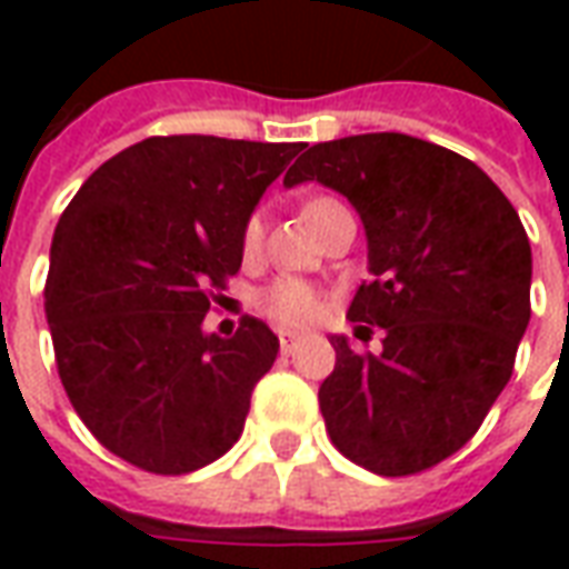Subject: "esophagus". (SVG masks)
Segmentation results:
<instances>
[{
	"label": "esophagus",
	"mask_w": 569,
	"mask_h": 569,
	"mask_svg": "<svg viewBox=\"0 0 569 569\" xmlns=\"http://www.w3.org/2000/svg\"><path fill=\"white\" fill-rule=\"evenodd\" d=\"M277 338H280V350H283V353H289V350L296 347L298 332H292V329H280V332H277Z\"/></svg>",
	"instance_id": "esophagus-1"
}]
</instances>
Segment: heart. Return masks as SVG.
I'll return each mask as SVG.
<instances>
[{
    "mask_svg": "<svg viewBox=\"0 0 569 569\" xmlns=\"http://www.w3.org/2000/svg\"><path fill=\"white\" fill-rule=\"evenodd\" d=\"M329 203V200H310L305 207V219L310 212ZM261 243V222L259 219H249L247 228H243V252H256ZM261 308L271 313L277 322H286V326H305L310 322L317 313H320L322 301L317 296V289H310L308 283L301 280H280L273 283L264 296H261Z\"/></svg>",
    "mask_w": 569,
    "mask_h": 569,
    "instance_id": "obj_1",
    "label": "heart"
}]
</instances>
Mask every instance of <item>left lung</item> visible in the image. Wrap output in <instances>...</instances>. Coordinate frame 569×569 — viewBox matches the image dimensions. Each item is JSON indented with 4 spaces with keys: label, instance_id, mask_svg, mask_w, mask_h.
<instances>
[{
    "label": "left lung",
    "instance_id": "1",
    "mask_svg": "<svg viewBox=\"0 0 569 569\" xmlns=\"http://www.w3.org/2000/svg\"><path fill=\"white\" fill-rule=\"evenodd\" d=\"M320 182L366 228L371 283L347 320L383 329L378 357L332 335L320 411L335 448L378 476H415L476 436L530 322V240L490 176L408 133L317 142L283 186Z\"/></svg>",
    "mask_w": 569,
    "mask_h": 569
}]
</instances>
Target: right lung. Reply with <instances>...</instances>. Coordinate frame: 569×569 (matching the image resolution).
Returning <instances> with one entry per match:
<instances>
[{
  "mask_svg": "<svg viewBox=\"0 0 569 569\" xmlns=\"http://www.w3.org/2000/svg\"><path fill=\"white\" fill-rule=\"evenodd\" d=\"M305 142L149 137L93 170L51 240L44 317L69 402L106 448L158 476L219 460L280 341L261 320L207 332L243 228Z\"/></svg>",
  "mask_w": 569,
  "mask_h": 569,
  "instance_id": "obj_1",
  "label": "right lung"
}]
</instances>
